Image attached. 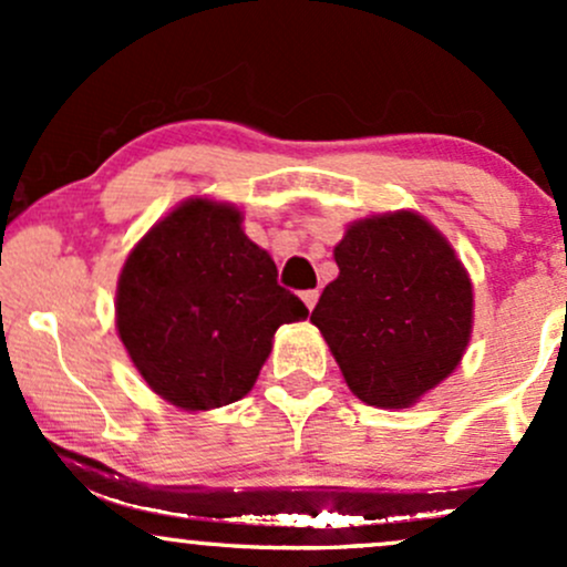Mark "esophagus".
<instances>
[{
  "instance_id": "34e87169",
  "label": "esophagus",
  "mask_w": 567,
  "mask_h": 567,
  "mask_svg": "<svg viewBox=\"0 0 567 567\" xmlns=\"http://www.w3.org/2000/svg\"><path fill=\"white\" fill-rule=\"evenodd\" d=\"M301 298H303L306 309H315L317 298H320V290H303V292H301Z\"/></svg>"
}]
</instances>
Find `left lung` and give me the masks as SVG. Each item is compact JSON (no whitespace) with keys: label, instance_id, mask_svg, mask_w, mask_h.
Returning a JSON list of instances; mask_svg holds the SVG:
<instances>
[{"label":"left lung","instance_id":"1","mask_svg":"<svg viewBox=\"0 0 567 567\" xmlns=\"http://www.w3.org/2000/svg\"><path fill=\"white\" fill-rule=\"evenodd\" d=\"M336 264L311 322L362 402L413 405L453 373L470 343L464 266L432 224L408 210L351 226Z\"/></svg>","mask_w":567,"mask_h":567}]
</instances>
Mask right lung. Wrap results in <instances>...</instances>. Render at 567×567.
<instances>
[{
	"label": "right lung",
	"mask_w": 567,
	"mask_h": 567,
	"mask_svg": "<svg viewBox=\"0 0 567 567\" xmlns=\"http://www.w3.org/2000/svg\"><path fill=\"white\" fill-rule=\"evenodd\" d=\"M309 315L231 205L188 199L130 252L116 328L148 386L184 410L243 400L285 322Z\"/></svg>",
	"instance_id": "1"
}]
</instances>
